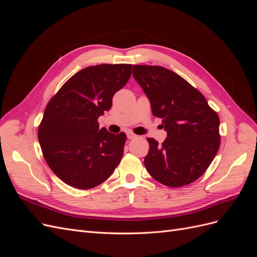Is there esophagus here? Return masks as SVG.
Returning <instances> with one entry per match:
<instances>
[{"label": "esophagus", "instance_id": "1", "mask_svg": "<svg viewBox=\"0 0 257 257\" xmlns=\"http://www.w3.org/2000/svg\"><path fill=\"white\" fill-rule=\"evenodd\" d=\"M137 136L134 134V133H131V132H128L127 133V138L128 139H134V138H136Z\"/></svg>", "mask_w": 257, "mask_h": 257}]
</instances>
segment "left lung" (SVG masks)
<instances>
[{"mask_svg": "<svg viewBox=\"0 0 257 257\" xmlns=\"http://www.w3.org/2000/svg\"><path fill=\"white\" fill-rule=\"evenodd\" d=\"M133 76L167 132L162 145L147 138L149 152L144 163L148 173L170 188L197 180L220 148L219 115L197 89L165 67L134 65Z\"/></svg>", "mask_w": 257, "mask_h": 257, "instance_id": "8db88e82", "label": "left lung"}]
</instances>
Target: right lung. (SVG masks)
Segmentation results:
<instances>
[{"instance_id": "add662e5", "label": "right lung", "mask_w": 257, "mask_h": 257, "mask_svg": "<svg viewBox=\"0 0 257 257\" xmlns=\"http://www.w3.org/2000/svg\"><path fill=\"white\" fill-rule=\"evenodd\" d=\"M132 64H100L72 76L48 102L38 125L45 161L64 183L89 190L103 183L119 165L125 133L98 127L97 119L112 106L126 84Z\"/></svg>"}]
</instances>
